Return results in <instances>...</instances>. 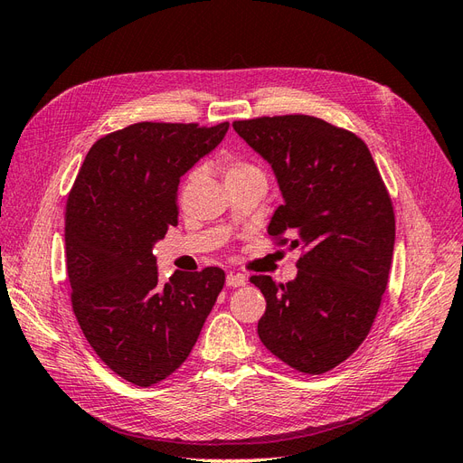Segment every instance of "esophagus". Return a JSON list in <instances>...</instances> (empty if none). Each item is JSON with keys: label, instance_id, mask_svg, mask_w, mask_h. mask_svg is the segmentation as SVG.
Masks as SVG:
<instances>
[{"label": "esophagus", "instance_id": "obj_1", "mask_svg": "<svg viewBox=\"0 0 463 463\" xmlns=\"http://www.w3.org/2000/svg\"><path fill=\"white\" fill-rule=\"evenodd\" d=\"M245 276L243 274H233V272H230L228 276H226V284L230 286V288H241V286H245Z\"/></svg>", "mask_w": 463, "mask_h": 463}]
</instances>
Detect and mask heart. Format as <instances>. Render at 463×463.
Here are the masks:
<instances>
[{"mask_svg":"<svg viewBox=\"0 0 463 463\" xmlns=\"http://www.w3.org/2000/svg\"><path fill=\"white\" fill-rule=\"evenodd\" d=\"M249 172H259L253 164L249 162H241V160H232L228 165V172L226 177L230 175H240V174H249Z\"/></svg>","mask_w":463,"mask_h":463,"instance_id":"b5f03b06","label":"heart"}]
</instances>
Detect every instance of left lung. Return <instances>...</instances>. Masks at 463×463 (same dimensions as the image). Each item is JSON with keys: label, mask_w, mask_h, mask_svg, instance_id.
Returning <instances> with one entry per match:
<instances>
[{"label": "left lung", "mask_w": 463, "mask_h": 463, "mask_svg": "<svg viewBox=\"0 0 463 463\" xmlns=\"http://www.w3.org/2000/svg\"><path fill=\"white\" fill-rule=\"evenodd\" d=\"M243 141L272 165L284 204L269 233L299 247L298 278L253 276L266 299L259 338L305 374L352 355L376 318L394 255V206L361 138L313 116L233 121Z\"/></svg>", "instance_id": "8db88e82"}]
</instances>
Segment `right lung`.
<instances>
[{"instance_id":"add662e5","label":"right lung","mask_w":463,"mask_h":463,"mask_svg":"<svg viewBox=\"0 0 463 463\" xmlns=\"http://www.w3.org/2000/svg\"><path fill=\"white\" fill-rule=\"evenodd\" d=\"M230 128L141 121L92 145L65 210L71 305L87 342L118 376L152 386L181 367L213 311L218 266L158 282L152 249L177 226V185Z\"/></svg>"}]
</instances>
